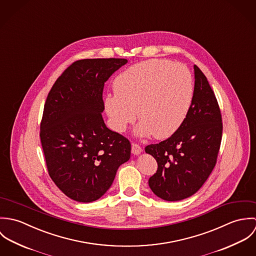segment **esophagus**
Returning <instances> with one entry per match:
<instances>
[{
	"mask_svg": "<svg viewBox=\"0 0 256 256\" xmlns=\"http://www.w3.org/2000/svg\"><path fill=\"white\" fill-rule=\"evenodd\" d=\"M142 150H143V148H142V146H140V145H138V144H136V143H133V144H132V148H131L132 154H140L142 152Z\"/></svg>",
	"mask_w": 256,
	"mask_h": 256,
	"instance_id": "34e87169",
	"label": "esophagus"
}]
</instances>
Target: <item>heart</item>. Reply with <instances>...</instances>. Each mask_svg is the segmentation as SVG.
I'll use <instances>...</instances> for the list:
<instances>
[{
  "label": "heart",
  "instance_id": "b5f03b06",
  "mask_svg": "<svg viewBox=\"0 0 256 256\" xmlns=\"http://www.w3.org/2000/svg\"><path fill=\"white\" fill-rule=\"evenodd\" d=\"M114 94L104 98L110 125L122 133L136 119L141 122L136 132L141 136L166 139L182 124L192 104L193 78L182 64L164 59L137 63L113 82Z\"/></svg>",
  "mask_w": 256,
  "mask_h": 256
}]
</instances>
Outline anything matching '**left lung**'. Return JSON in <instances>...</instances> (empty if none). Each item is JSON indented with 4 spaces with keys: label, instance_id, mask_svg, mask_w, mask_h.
Instances as JSON below:
<instances>
[{
    "label": "left lung",
    "instance_id": "1",
    "mask_svg": "<svg viewBox=\"0 0 256 256\" xmlns=\"http://www.w3.org/2000/svg\"><path fill=\"white\" fill-rule=\"evenodd\" d=\"M192 104L180 127L166 140L145 148L156 162L148 186L160 198L180 201L196 193L217 162L222 122L216 96L202 71L194 65Z\"/></svg>",
    "mask_w": 256,
    "mask_h": 256
}]
</instances>
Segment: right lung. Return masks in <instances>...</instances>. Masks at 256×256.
<instances>
[{"label":"right lung","mask_w":256,"mask_h":256,"mask_svg":"<svg viewBox=\"0 0 256 256\" xmlns=\"http://www.w3.org/2000/svg\"><path fill=\"white\" fill-rule=\"evenodd\" d=\"M126 63L119 58L78 60L47 96L39 134L47 170L74 201L100 198L130 158V141L110 130L102 115L104 82Z\"/></svg>","instance_id":"1"}]
</instances>
